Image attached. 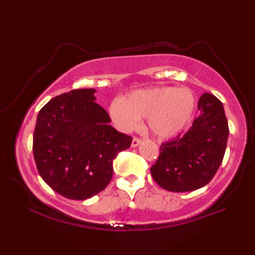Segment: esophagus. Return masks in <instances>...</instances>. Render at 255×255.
<instances>
[{
    "mask_svg": "<svg viewBox=\"0 0 255 255\" xmlns=\"http://www.w3.org/2000/svg\"><path fill=\"white\" fill-rule=\"evenodd\" d=\"M140 143H141V139L139 137H133L131 141V146L132 147H136V146H138Z\"/></svg>",
    "mask_w": 255,
    "mask_h": 255,
    "instance_id": "esophagus-1",
    "label": "esophagus"
}]
</instances>
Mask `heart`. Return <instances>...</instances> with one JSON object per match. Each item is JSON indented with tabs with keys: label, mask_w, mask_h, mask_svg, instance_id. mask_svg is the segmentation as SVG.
<instances>
[{
	"label": "heart",
	"mask_w": 255,
	"mask_h": 255,
	"mask_svg": "<svg viewBox=\"0 0 255 255\" xmlns=\"http://www.w3.org/2000/svg\"><path fill=\"white\" fill-rule=\"evenodd\" d=\"M193 110L195 97L191 91L172 86L138 90L110 106L111 117L122 130H132L139 118H147L149 130L159 138L172 137L182 130Z\"/></svg>",
	"instance_id": "obj_1"
}]
</instances>
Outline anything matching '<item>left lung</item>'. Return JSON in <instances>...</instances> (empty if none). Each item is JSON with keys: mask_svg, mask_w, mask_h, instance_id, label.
<instances>
[{"mask_svg": "<svg viewBox=\"0 0 255 255\" xmlns=\"http://www.w3.org/2000/svg\"><path fill=\"white\" fill-rule=\"evenodd\" d=\"M199 117L183 135L159 146L150 173L159 187L173 192L193 191L208 184L225 155L230 133L219 99L204 93L198 102Z\"/></svg>", "mask_w": 255, "mask_h": 255, "instance_id": "1", "label": "left lung"}]
</instances>
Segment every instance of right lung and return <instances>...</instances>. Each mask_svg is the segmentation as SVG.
Instances as JSON below:
<instances>
[{
  "mask_svg": "<svg viewBox=\"0 0 255 255\" xmlns=\"http://www.w3.org/2000/svg\"><path fill=\"white\" fill-rule=\"evenodd\" d=\"M94 92L77 89L53 98L38 114L33 132L34 162L42 180L73 200L105 190L114 174V159L132 140L110 126Z\"/></svg>",
  "mask_w": 255,
  "mask_h": 255,
  "instance_id": "1",
  "label": "right lung"
}]
</instances>
